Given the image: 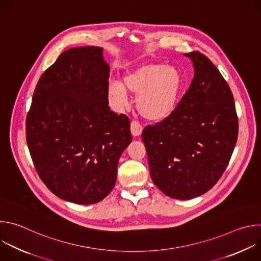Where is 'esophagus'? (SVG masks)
Instances as JSON below:
<instances>
[{"instance_id": "obj_1", "label": "esophagus", "mask_w": 261, "mask_h": 261, "mask_svg": "<svg viewBox=\"0 0 261 261\" xmlns=\"http://www.w3.org/2000/svg\"><path fill=\"white\" fill-rule=\"evenodd\" d=\"M130 130H131V133L133 136H139L142 132V126L136 122V121H132L131 122V127H130Z\"/></svg>"}]
</instances>
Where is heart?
<instances>
[{
	"instance_id": "heart-1",
	"label": "heart",
	"mask_w": 261,
	"mask_h": 261,
	"mask_svg": "<svg viewBox=\"0 0 261 261\" xmlns=\"http://www.w3.org/2000/svg\"><path fill=\"white\" fill-rule=\"evenodd\" d=\"M182 86L180 71L172 65L144 63L128 71L122 84L110 83L108 92L118 106L129 104L127 92L136 96L139 115L152 122L168 118L176 107Z\"/></svg>"
}]
</instances>
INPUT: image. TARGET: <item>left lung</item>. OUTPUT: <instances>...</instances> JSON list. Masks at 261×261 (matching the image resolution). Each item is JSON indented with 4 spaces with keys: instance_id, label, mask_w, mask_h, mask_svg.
I'll use <instances>...</instances> for the list:
<instances>
[{
    "instance_id": "1",
    "label": "left lung",
    "mask_w": 261,
    "mask_h": 261,
    "mask_svg": "<svg viewBox=\"0 0 261 261\" xmlns=\"http://www.w3.org/2000/svg\"><path fill=\"white\" fill-rule=\"evenodd\" d=\"M194 77L173 113L142 131L150 173L167 196L191 199L214 187L238 140L233 95L216 66L199 51L185 54Z\"/></svg>"
}]
</instances>
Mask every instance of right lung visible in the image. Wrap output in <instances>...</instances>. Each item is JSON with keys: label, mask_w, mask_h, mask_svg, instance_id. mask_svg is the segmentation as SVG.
Listing matches in <instances>:
<instances>
[{"label": "right lung", "mask_w": 261, "mask_h": 261, "mask_svg": "<svg viewBox=\"0 0 261 261\" xmlns=\"http://www.w3.org/2000/svg\"><path fill=\"white\" fill-rule=\"evenodd\" d=\"M103 48L62 53L42 74L25 121L29 151L41 180L77 204L101 201L114 189L130 121L108 106L109 66Z\"/></svg>", "instance_id": "right-lung-1"}]
</instances>
